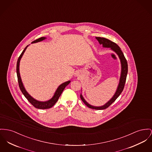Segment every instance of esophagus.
I'll list each match as a JSON object with an SVG mask.
<instances>
[{"label": "esophagus", "instance_id": "1", "mask_svg": "<svg viewBox=\"0 0 152 152\" xmlns=\"http://www.w3.org/2000/svg\"><path fill=\"white\" fill-rule=\"evenodd\" d=\"M75 75H76V76H77V75L78 76V73H76V74H75Z\"/></svg>", "mask_w": 152, "mask_h": 152}]
</instances>
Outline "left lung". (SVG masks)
<instances>
[{
    "label": "left lung",
    "instance_id": "1",
    "mask_svg": "<svg viewBox=\"0 0 152 152\" xmlns=\"http://www.w3.org/2000/svg\"><path fill=\"white\" fill-rule=\"evenodd\" d=\"M96 39L99 42L100 44L102 45L103 47L111 48V49L112 51L115 52L116 53V54L118 55V56L121 60V78H120L119 83L117 90L115 92V94L113 95V96L112 97L110 101H108L105 105L101 106V107L93 106V105H90L89 103H88L86 101H85V100L84 99V98L83 97V96L81 94L80 95V97H81L82 101L83 102V103L87 107H88L89 108H90L91 109L100 110L106 109L107 108L110 107L121 94V92L124 89V85H125L126 81V77H127V72H128V64H127V61H126V59L123 55V53L122 52L120 47L116 43L112 42L107 39L104 38V37H96Z\"/></svg>",
    "mask_w": 152,
    "mask_h": 152
}]
</instances>
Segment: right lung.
Returning a JSON list of instances; mask_svg holds the SVG:
<instances>
[{
  "label": "right lung",
  "instance_id": "1",
  "mask_svg": "<svg viewBox=\"0 0 152 152\" xmlns=\"http://www.w3.org/2000/svg\"><path fill=\"white\" fill-rule=\"evenodd\" d=\"M45 39H46L45 37H40V38H39V39H38L36 40L32 41L31 43H35V42H40V41L45 40ZM28 47V45H27L25 47V48L23 50V51H22V52L21 53L20 57L18 59L17 63V78H18V84H19L20 88L22 93L24 95V96L27 99V100L29 101L35 108H38V109H42V110L50 108L52 107H53L55 104V103L58 100L61 93L63 92V90L64 89V88L70 83V81L65 82L61 84L60 86H59V87L56 89V91H55V93L53 96L52 97V98L50 100H49L48 101H39L35 100L34 99H33L25 90V89L23 86V85L22 83V80H21L20 74V59H21L22 56H23L25 51L26 50Z\"/></svg>",
  "mask_w": 152,
  "mask_h": 152
}]
</instances>
